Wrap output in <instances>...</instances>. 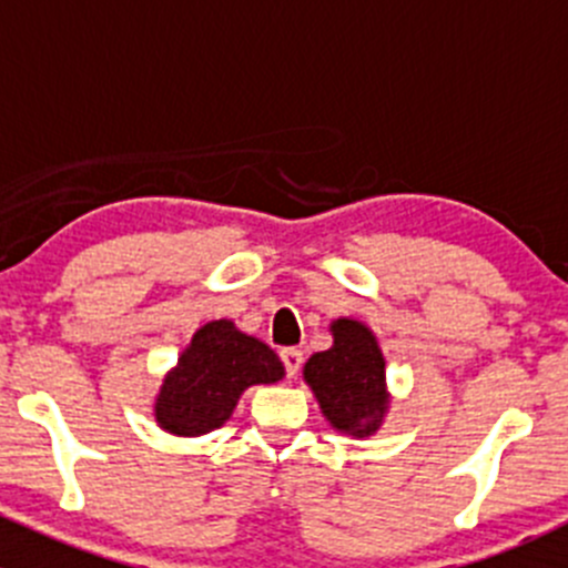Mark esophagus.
<instances>
[{
  "instance_id": "1",
  "label": "esophagus",
  "mask_w": 568,
  "mask_h": 568,
  "mask_svg": "<svg viewBox=\"0 0 568 568\" xmlns=\"http://www.w3.org/2000/svg\"><path fill=\"white\" fill-rule=\"evenodd\" d=\"M280 359H283V365H285V376H288V379H294L296 374H300V368H302V352L300 348H283V352H280Z\"/></svg>"
}]
</instances>
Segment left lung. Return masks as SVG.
I'll use <instances>...</instances> for the list:
<instances>
[{
	"label": "left lung",
	"mask_w": 568,
	"mask_h": 568,
	"mask_svg": "<svg viewBox=\"0 0 568 568\" xmlns=\"http://www.w3.org/2000/svg\"><path fill=\"white\" fill-rule=\"evenodd\" d=\"M332 335V348L307 359L305 382L337 432L368 437L387 409L385 357L374 332L359 321L337 318Z\"/></svg>",
	"instance_id": "left-lung-1"
}]
</instances>
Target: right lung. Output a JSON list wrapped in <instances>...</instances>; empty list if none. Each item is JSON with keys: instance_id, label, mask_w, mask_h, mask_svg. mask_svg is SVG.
Here are the masks:
<instances>
[{"instance_id": "1", "label": "right lung", "mask_w": 568, "mask_h": 568, "mask_svg": "<svg viewBox=\"0 0 568 568\" xmlns=\"http://www.w3.org/2000/svg\"><path fill=\"white\" fill-rule=\"evenodd\" d=\"M283 374V363L266 343L239 332L233 321H211L194 332L178 368L164 379L156 420L178 437H197L220 428L250 385H272Z\"/></svg>"}]
</instances>
